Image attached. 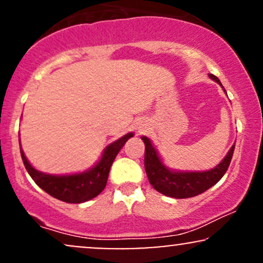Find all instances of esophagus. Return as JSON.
Here are the masks:
<instances>
[{
  "label": "esophagus",
  "instance_id": "1",
  "mask_svg": "<svg viewBox=\"0 0 263 263\" xmlns=\"http://www.w3.org/2000/svg\"><path fill=\"white\" fill-rule=\"evenodd\" d=\"M142 129H143V126H140V127H138V132H141Z\"/></svg>",
  "mask_w": 263,
  "mask_h": 263
}]
</instances>
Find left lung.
Segmentation results:
<instances>
[{
    "instance_id": "1",
    "label": "left lung",
    "mask_w": 263,
    "mask_h": 263,
    "mask_svg": "<svg viewBox=\"0 0 263 263\" xmlns=\"http://www.w3.org/2000/svg\"><path fill=\"white\" fill-rule=\"evenodd\" d=\"M209 77L221 85L220 80L215 75L209 74ZM144 142V168L151 185L157 192L171 198L184 199L192 198L201 194L205 190L215 185L221 179L230 165L232 155H234L235 144L231 147L225 158L215 168L205 172H179L171 171L165 167L159 158L158 153L152 142L146 136H142Z\"/></svg>"
}]
</instances>
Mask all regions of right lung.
Segmentation results:
<instances>
[{
	"label": "right lung",
	"mask_w": 263,
	"mask_h": 263,
	"mask_svg": "<svg viewBox=\"0 0 263 263\" xmlns=\"http://www.w3.org/2000/svg\"><path fill=\"white\" fill-rule=\"evenodd\" d=\"M131 137H134V134L129 132L108 144L102 153L100 161L89 171L83 172V173L69 174V176H52V174L42 173V172L34 170L31 163L27 161L22 148H21V156H22V161L25 163L27 172L39 188L43 189L53 198L59 199L65 203L79 204L98 197L104 190L106 186L112 162L120 149L123 147V144Z\"/></svg>",
	"instance_id": "right-lung-1"
}]
</instances>
